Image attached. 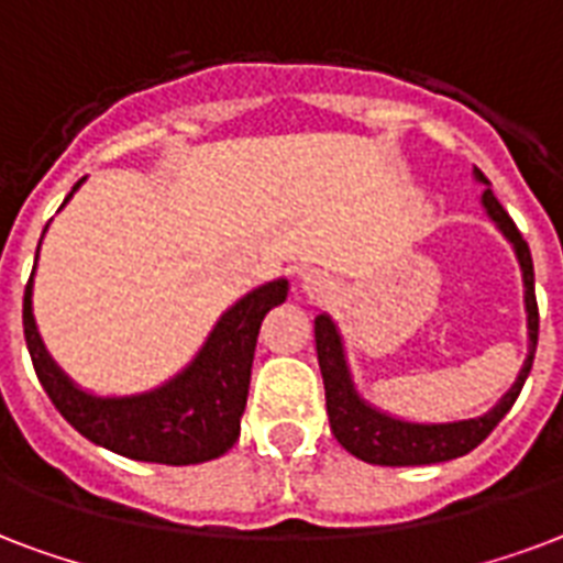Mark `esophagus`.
<instances>
[{
  "instance_id": "1",
  "label": "esophagus",
  "mask_w": 563,
  "mask_h": 563,
  "mask_svg": "<svg viewBox=\"0 0 563 563\" xmlns=\"http://www.w3.org/2000/svg\"><path fill=\"white\" fill-rule=\"evenodd\" d=\"M302 290L308 296H325L334 290V285H331L329 276L320 273V269H308V273H302Z\"/></svg>"
}]
</instances>
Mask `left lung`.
<instances>
[{
	"instance_id": "obj_1",
	"label": "left lung",
	"mask_w": 563,
	"mask_h": 563,
	"mask_svg": "<svg viewBox=\"0 0 563 563\" xmlns=\"http://www.w3.org/2000/svg\"><path fill=\"white\" fill-rule=\"evenodd\" d=\"M473 178H476L478 185H485L482 205H485L487 217L496 222V229L505 234V241L511 243L514 255L520 261L522 287H526V322H529V355L522 361L520 376L511 385V390L482 417L455 422L399 420L394 413L369 405L355 390L350 364H346L341 329H338V322L331 320L329 313H320L313 320V341H317V361H320L322 385H325V411H329L331 431H334V438H338V443L346 452H352L355 459L367 461V464H378V467H417V464H440V461L467 455L496 429V422L511 411V405L517 402V396H520L522 385H526V378L531 373V361H534V350H538L540 317L538 299H534V264H531L529 243L522 241V234L517 232V225L508 217V211L499 205L485 173L476 167L473 169Z\"/></svg>"
}]
</instances>
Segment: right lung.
Instances as JSON below:
<instances>
[{
    "label": "right lung",
    "mask_w": 563,
    "mask_h": 563,
    "mask_svg": "<svg viewBox=\"0 0 563 563\" xmlns=\"http://www.w3.org/2000/svg\"><path fill=\"white\" fill-rule=\"evenodd\" d=\"M81 181H76L64 205L73 199ZM32 290L34 269L23 296L25 346L43 390L78 434L125 459L173 467L220 459L238 443L261 320L269 308L287 299V278L267 282L238 299L217 320L202 350L181 373L161 387L134 396L87 394L52 361L34 322Z\"/></svg>",
    "instance_id": "add662e5"
}]
</instances>
